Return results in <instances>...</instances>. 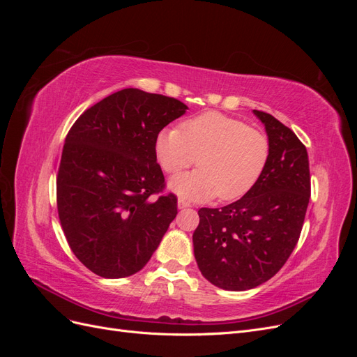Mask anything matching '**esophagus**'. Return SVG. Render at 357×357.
<instances>
[{
    "instance_id": "obj_1",
    "label": "esophagus",
    "mask_w": 357,
    "mask_h": 357,
    "mask_svg": "<svg viewBox=\"0 0 357 357\" xmlns=\"http://www.w3.org/2000/svg\"><path fill=\"white\" fill-rule=\"evenodd\" d=\"M188 207H190V202H188L186 199L180 198V199H178V208H188Z\"/></svg>"
}]
</instances>
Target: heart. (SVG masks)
Wrapping results in <instances>:
<instances>
[{
    "label": "heart",
    "instance_id": "b5f03b06",
    "mask_svg": "<svg viewBox=\"0 0 357 357\" xmlns=\"http://www.w3.org/2000/svg\"><path fill=\"white\" fill-rule=\"evenodd\" d=\"M155 150L160 168L168 174L197 160L198 169L169 181L181 198L218 195L220 201H232L245 195L261 178L269 159V139L238 119L210 112L188 119L180 129L160 131Z\"/></svg>",
    "mask_w": 357,
    "mask_h": 357
}]
</instances>
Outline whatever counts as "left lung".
<instances>
[{
  "label": "left lung",
  "mask_w": 357,
  "mask_h": 357,
  "mask_svg": "<svg viewBox=\"0 0 357 357\" xmlns=\"http://www.w3.org/2000/svg\"><path fill=\"white\" fill-rule=\"evenodd\" d=\"M265 125L269 159L245 195L222 208H199L193 252L199 271L225 290L268 282L298 244L311 193L308 153L290 128L253 110Z\"/></svg>",
  "instance_id": "1"
}]
</instances>
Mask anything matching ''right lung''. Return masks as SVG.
<instances>
[{
	"label": "right lung",
	"mask_w": 357,
	"mask_h": 357,
	"mask_svg": "<svg viewBox=\"0 0 357 357\" xmlns=\"http://www.w3.org/2000/svg\"><path fill=\"white\" fill-rule=\"evenodd\" d=\"M186 110L171 96L128 88L92 105L68 131L56 177L58 214L73 253L96 275L138 273L176 219L177 197L162 193L155 143Z\"/></svg>",
	"instance_id": "1"
}]
</instances>
